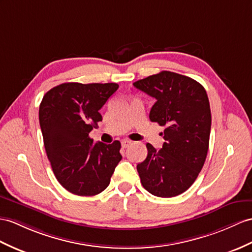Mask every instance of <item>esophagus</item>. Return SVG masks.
Segmentation results:
<instances>
[{
	"label": "esophagus",
	"instance_id": "34e87169",
	"mask_svg": "<svg viewBox=\"0 0 252 252\" xmlns=\"http://www.w3.org/2000/svg\"><path fill=\"white\" fill-rule=\"evenodd\" d=\"M131 144H132V142L130 140H123L122 141V146L124 147V149H126V147H129Z\"/></svg>",
	"mask_w": 252,
	"mask_h": 252
}]
</instances>
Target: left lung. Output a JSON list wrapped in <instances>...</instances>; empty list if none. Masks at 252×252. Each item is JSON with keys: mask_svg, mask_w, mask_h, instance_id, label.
I'll return each instance as SVG.
<instances>
[{"mask_svg": "<svg viewBox=\"0 0 252 252\" xmlns=\"http://www.w3.org/2000/svg\"><path fill=\"white\" fill-rule=\"evenodd\" d=\"M133 85L155 98L150 120L165 127L161 150L146 144L147 156L137 165L141 183L156 197H175L192 185L205 162L212 125L206 91L195 80L167 70Z\"/></svg>", "mask_w": 252, "mask_h": 252, "instance_id": "left-lung-1", "label": "left lung"}]
</instances>
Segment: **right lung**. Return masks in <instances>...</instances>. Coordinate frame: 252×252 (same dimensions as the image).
<instances>
[{
    "mask_svg": "<svg viewBox=\"0 0 252 252\" xmlns=\"http://www.w3.org/2000/svg\"><path fill=\"white\" fill-rule=\"evenodd\" d=\"M119 89L116 83L67 82L48 91L39 106V124L53 173L77 195H95L110 184L121 161L120 141L95 143L89 133L102 121L99 110Z\"/></svg>",
    "mask_w": 252,
    "mask_h": 252,
    "instance_id": "1",
    "label": "right lung"
}]
</instances>
